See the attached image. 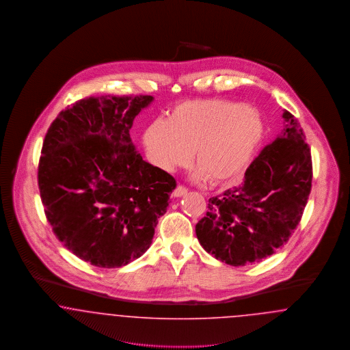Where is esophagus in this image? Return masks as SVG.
Listing matches in <instances>:
<instances>
[{
  "label": "esophagus",
  "mask_w": 350,
  "mask_h": 350,
  "mask_svg": "<svg viewBox=\"0 0 350 350\" xmlns=\"http://www.w3.org/2000/svg\"><path fill=\"white\" fill-rule=\"evenodd\" d=\"M185 194H187V189L183 186V185H178L176 189H174V191H173V196L176 197V198H180V197H183Z\"/></svg>",
  "instance_id": "1"
}]
</instances>
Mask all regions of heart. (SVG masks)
<instances>
[{"label": "heart", "mask_w": 350, "mask_h": 350, "mask_svg": "<svg viewBox=\"0 0 350 350\" xmlns=\"http://www.w3.org/2000/svg\"><path fill=\"white\" fill-rule=\"evenodd\" d=\"M262 137V122L248 105L230 100H189L167 120H156L144 133L150 163L164 172L198 165L194 178L217 185L239 177Z\"/></svg>", "instance_id": "obj_1"}]
</instances>
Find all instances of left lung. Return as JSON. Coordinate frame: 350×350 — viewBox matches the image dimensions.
<instances>
[{
	"label": "left lung",
	"instance_id": "left-lung-1",
	"mask_svg": "<svg viewBox=\"0 0 350 350\" xmlns=\"http://www.w3.org/2000/svg\"><path fill=\"white\" fill-rule=\"evenodd\" d=\"M284 127L252 161L239 186L208 200L196 226L203 250L232 267L260 262L287 243L311 191V150L298 119L283 111Z\"/></svg>",
	"mask_w": 350,
	"mask_h": 350
}]
</instances>
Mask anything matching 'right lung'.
Here are the masks:
<instances>
[{
	"label": "right lung",
	"instance_id": "1",
	"mask_svg": "<svg viewBox=\"0 0 350 350\" xmlns=\"http://www.w3.org/2000/svg\"><path fill=\"white\" fill-rule=\"evenodd\" d=\"M152 96L89 97L46 133L38 185L47 220L67 250L98 267H120L150 248L176 180L144 161L130 130Z\"/></svg>",
	"mask_w": 350,
	"mask_h": 350
}]
</instances>
